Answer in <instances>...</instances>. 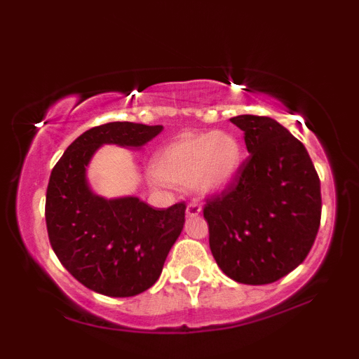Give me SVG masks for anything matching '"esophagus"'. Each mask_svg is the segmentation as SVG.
I'll list each match as a JSON object with an SVG mask.
<instances>
[{
  "label": "esophagus",
  "instance_id": "1",
  "mask_svg": "<svg viewBox=\"0 0 359 359\" xmlns=\"http://www.w3.org/2000/svg\"><path fill=\"white\" fill-rule=\"evenodd\" d=\"M203 212V209H201V205L198 203H189L188 208H186V215L188 217H196V215H199Z\"/></svg>",
  "mask_w": 359,
  "mask_h": 359
}]
</instances>
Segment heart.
I'll use <instances>...</instances> for the list:
<instances>
[{
    "label": "heart",
    "instance_id": "obj_1",
    "mask_svg": "<svg viewBox=\"0 0 359 359\" xmlns=\"http://www.w3.org/2000/svg\"><path fill=\"white\" fill-rule=\"evenodd\" d=\"M243 165V147L225 130L183 134L156 151L151 170L168 184L217 194L233 183Z\"/></svg>",
    "mask_w": 359,
    "mask_h": 359
}]
</instances>
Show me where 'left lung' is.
I'll return each instance as SVG.
<instances>
[{
    "instance_id": "1",
    "label": "left lung",
    "mask_w": 359,
    "mask_h": 359,
    "mask_svg": "<svg viewBox=\"0 0 359 359\" xmlns=\"http://www.w3.org/2000/svg\"><path fill=\"white\" fill-rule=\"evenodd\" d=\"M250 156L227 189L209 199L204 217L219 268L242 284H269L311 252L322 212L320 181L306 147L271 117L230 119Z\"/></svg>"
}]
</instances>
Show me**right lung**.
Returning <instances> with one entry per match:
<instances>
[{"label":"right lung","mask_w":359,"mask_h":359,"mask_svg":"<svg viewBox=\"0 0 359 359\" xmlns=\"http://www.w3.org/2000/svg\"><path fill=\"white\" fill-rule=\"evenodd\" d=\"M163 126L109 122L83 132L53 166L46 199L48 240L73 278L109 297H130L160 278L184 225V203L154 209L137 196L104 198L88 178L102 145L129 150L155 139Z\"/></svg>","instance_id":"1"}]
</instances>
